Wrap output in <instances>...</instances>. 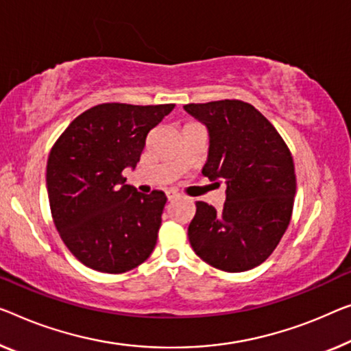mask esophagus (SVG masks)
Returning <instances> with one entry per match:
<instances>
[{
	"label": "esophagus",
	"instance_id": "esophagus-1",
	"mask_svg": "<svg viewBox=\"0 0 351 351\" xmlns=\"http://www.w3.org/2000/svg\"><path fill=\"white\" fill-rule=\"evenodd\" d=\"M178 197H180V193H176V192H173V191H169V192H167V198H169V202H173V200H176Z\"/></svg>",
	"mask_w": 351,
	"mask_h": 351
}]
</instances>
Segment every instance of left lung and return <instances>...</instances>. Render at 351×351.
Segmentation results:
<instances>
[{
	"label": "left lung",
	"mask_w": 351,
	"mask_h": 351,
	"mask_svg": "<svg viewBox=\"0 0 351 351\" xmlns=\"http://www.w3.org/2000/svg\"><path fill=\"white\" fill-rule=\"evenodd\" d=\"M184 110L208 129L202 173L227 186L221 211L195 203L187 230L193 252L227 273L252 269L273 254L290 223L296 193L290 149L247 102L226 99L187 104Z\"/></svg>",
	"instance_id": "obj_1"
}]
</instances>
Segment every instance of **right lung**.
<instances>
[{
	"label": "right lung",
	"mask_w": 351,
	"mask_h": 351,
	"mask_svg": "<svg viewBox=\"0 0 351 351\" xmlns=\"http://www.w3.org/2000/svg\"><path fill=\"white\" fill-rule=\"evenodd\" d=\"M175 104H101L72 121L47 160L51 216L66 247L88 268L119 274L137 268L158 241L167 197L125 184L149 130Z\"/></svg>",
	"instance_id": "1"
}]
</instances>
